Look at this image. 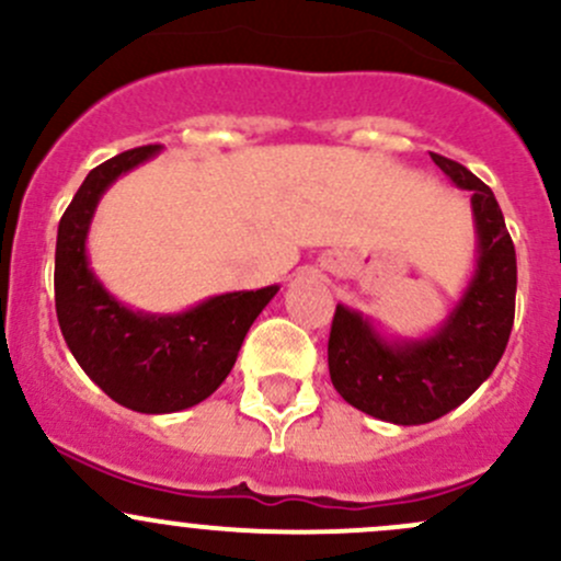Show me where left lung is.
I'll return each mask as SVG.
<instances>
[{"instance_id":"1","label":"left lung","mask_w":561,"mask_h":561,"mask_svg":"<svg viewBox=\"0 0 561 561\" xmlns=\"http://www.w3.org/2000/svg\"><path fill=\"white\" fill-rule=\"evenodd\" d=\"M435 167L470 191L479 265L449 320L420 341H387L368 317L335 306L328 368L335 392L392 424L440 420L470 398L508 346L516 311V250L497 198L473 172L433 152Z\"/></svg>"}]
</instances>
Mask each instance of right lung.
I'll return each mask as SVG.
<instances>
[{"label":"right lung","instance_id":"obj_1","mask_svg":"<svg viewBox=\"0 0 561 561\" xmlns=\"http://www.w3.org/2000/svg\"><path fill=\"white\" fill-rule=\"evenodd\" d=\"M161 150L134 147L93 169L58 222L56 314L80 368L115 403L172 414L209 398L231 374L247 330L279 287L215 296L182 314H145L115 300L88 268L85 239L99 198Z\"/></svg>","mask_w":561,"mask_h":561}]
</instances>
